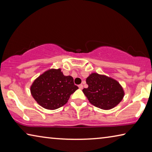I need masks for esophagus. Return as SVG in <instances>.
Returning <instances> with one entry per match:
<instances>
[{
  "instance_id": "34e87169",
  "label": "esophagus",
  "mask_w": 152,
  "mask_h": 152,
  "mask_svg": "<svg viewBox=\"0 0 152 152\" xmlns=\"http://www.w3.org/2000/svg\"><path fill=\"white\" fill-rule=\"evenodd\" d=\"M78 87H79L80 89H82V88H83V85H82V84H79Z\"/></svg>"
}]
</instances>
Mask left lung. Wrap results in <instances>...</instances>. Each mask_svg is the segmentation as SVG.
I'll return each mask as SVG.
<instances>
[{"label":"left lung","mask_w":152,"mask_h":152,"mask_svg":"<svg viewBox=\"0 0 152 152\" xmlns=\"http://www.w3.org/2000/svg\"><path fill=\"white\" fill-rule=\"evenodd\" d=\"M87 88L82 92L91 103L100 109L110 110L117 106L125 95L120 83L114 78L104 74L92 72L87 77Z\"/></svg>","instance_id":"1"}]
</instances>
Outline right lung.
<instances>
[{
	"label": "right lung",
	"instance_id": "obj_1",
	"mask_svg": "<svg viewBox=\"0 0 152 152\" xmlns=\"http://www.w3.org/2000/svg\"><path fill=\"white\" fill-rule=\"evenodd\" d=\"M78 87L71 76H64L60 68H51L36 78L30 87L33 99L41 107L55 110L66 104Z\"/></svg>",
	"mask_w": 152,
	"mask_h": 152
}]
</instances>
